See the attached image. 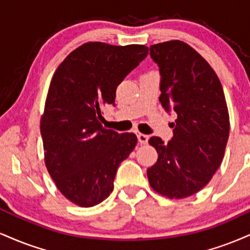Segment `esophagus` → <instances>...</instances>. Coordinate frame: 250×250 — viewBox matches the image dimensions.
I'll return each mask as SVG.
<instances>
[{"label": "esophagus", "mask_w": 250, "mask_h": 250, "mask_svg": "<svg viewBox=\"0 0 250 250\" xmlns=\"http://www.w3.org/2000/svg\"><path fill=\"white\" fill-rule=\"evenodd\" d=\"M137 138H138V142H140L141 144H146V143H148V141H149V136H148V135H146V134L138 133Z\"/></svg>", "instance_id": "1"}]
</instances>
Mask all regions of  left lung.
<instances>
[{
	"label": "left lung",
	"instance_id": "1",
	"mask_svg": "<svg viewBox=\"0 0 250 250\" xmlns=\"http://www.w3.org/2000/svg\"><path fill=\"white\" fill-rule=\"evenodd\" d=\"M150 57L161 73L159 101L177 120L169 142L149 140L158 159L146 173L157 193L183 199L208 184L224 159L229 136L226 99L214 70L184 42L151 45Z\"/></svg>",
	"mask_w": 250,
	"mask_h": 250
}]
</instances>
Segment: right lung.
<instances>
[{"label":"right lung","instance_id":"1","mask_svg":"<svg viewBox=\"0 0 250 250\" xmlns=\"http://www.w3.org/2000/svg\"><path fill=\"white\" fill-rule=\"evenodd\" d=\"M148 56L144 45L88 42L64 59L51 80L41 119L44 159L51 178L78 206L98 205L112 193L117 167L137 143L133 133L102 127V107Z\"/></svg>","mask_w":250,"mask_h":250}]
</instances>
